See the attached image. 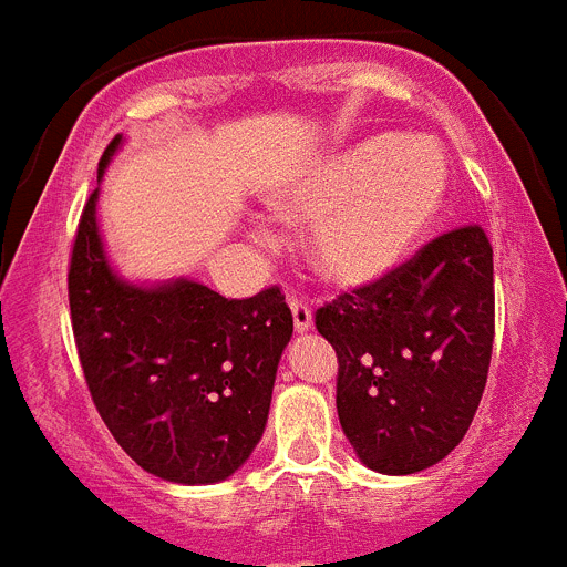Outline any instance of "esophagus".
<instances>
[{"label":"esophagus","instance_id":"1","mask_svg":"<svg viewBox=\"0 0 567 567\" xmlns=\"http://www.w3.org/2000/svg\"><path fill=\"white\" fill-rule=\"evenodd\" d=\"M289 309H292L295 329H298V332H309V329H312V307H309V300L292 295V298H289Z\"/></svg>","mask_w":567,"mask_h":567}]
</instances>
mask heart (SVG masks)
I'll return each instance as SVG.
<instances>
[{"label":"heart","mask_w":567,"mask_h":567,"mask_svg":"<svg viewBox=\"0 0 567 567\" xmlns=\"http://www.w3.org/2000/svg\"><path fill=\"white\" fill-rule=\"evenodd\" d=\"M449 187V164L432 138L372 135L315 164L278 202L284 218L320 224L309 258L338 287L392 272L432 227Z\"/></svg>","instance_id":"heart-1"}]
</instances>
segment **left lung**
<instances>
[{
  "mask_svg": "<svg viewBox=\"0 0 567 567\" xmlns=\"http://www.w3.org/2000/svg\"><path fill=\"white\" fill-rule=\"evenodd\" d=\"M338 354V417L360 463L414 474L468 432L494 346V249L477 224L429 240L315 312Z\"/></svg>",
  "mask_w": 567,
  "mask_h": 567,
  "instance_id": "1",
  "label": "left lung"
}]
</instances>
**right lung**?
<instances>
[{"instance_id":"right-lung-1","label":"right lung","mask_w":567,"mask_h":567,"mask_svg":"<svg viewBox=\"0 0 567 567\" xmlns=\"http://www.w3.org/2000/svg\"><path fill=\"white\" fill-rule=\"evenodd\" d=\"M122 144L115 135L99 175ZM87 198L70 255V323L90 398L144 471L167 483H221L247 463L267 425L278 360L292 338L280 287L229 300L178 278L122 280Z\"/></svg>"}]
</instances>
